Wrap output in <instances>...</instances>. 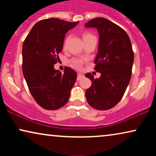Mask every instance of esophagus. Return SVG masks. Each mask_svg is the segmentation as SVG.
I'll list each match as a JSON object with an SVG mask.
<instances>
[{
  "label": "esophagus",
  "mask_w": 156,
  "mask_h": 156,
  "mask_svg": "<svg viewBox=\"0 0 156 156\" xmlns=\"http://www.w3.org/2000/svg\"><path fill=\"white\" fill-rule=\"evenodd\" d=\"M83 77H84V75H83L82 74L78 73V74H77V79H76V80H77V81H80V80H82Z\"/></svg>",
  "instance_id": "esophagus-1"
}]
</instances>
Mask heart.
<instances>
[{
    "instance_id": "obj_1",
    "label": "heart",
    "mask_w": 156,
    "mask_h": 156,
    "mask_svg": "<svg viewBox=\"0 0 156 156\" xmlns=\"http://www.w3.org/2000/svg\"><path fill=\"white\" fill-rule=\"evenodd\" d=\"M92 36L93 35L89 33H84L82 35V37H83V40H85V39H87V38H89V37H92ZM66 41H67V40H65V42H66ZM71 64H72V67L76 68V69H82V67L83 62L81 59L76 58V59H72V60L71 61Z\"/></svg>"
}]
</instances>
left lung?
Instances as JSON below:
<instances>
[{
  "mask_svg": "<svg viewBox=\"0 0 156 156\" xmlns=\"http://www.w3.org/2000/svg\"><path fill=\"white\" fill-rule=\"evenodd\" d=\"M99 32V47L94 69L101 73L94 79L85 92L89 105L97 110H108L122 99L131 77L134 55L130 38L124 30L103 18H97L85 24Z\"/></svg>",
  "mask_w": 156,
  "mask_h": 156,
  "instance_id": "8db88e82",
  "label": "left lung"
}]
</instances>
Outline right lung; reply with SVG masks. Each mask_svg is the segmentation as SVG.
I'll use <instances>...</instances> for the list:
<instances>
[{
	"mask_svg": "<svg viewBox=\"0 0 156 156\" xmlns=\"http://www.w3.org/2000/svg\"><path fill=\"white\" fill-rule=\"evenodd\" d=\"M79 22L58 18L42 20L33 27L23 44V73L35 101L44 109L56 110L67 103L76 82V72L55 69L65 34Z\"/></svg>",
	"mask_w": 156,
	"mask_h": 156,
	"instance_id": "right-lung-1",
	"label": "right lung"
}]
</instances>
